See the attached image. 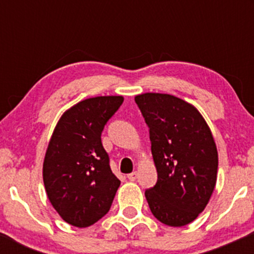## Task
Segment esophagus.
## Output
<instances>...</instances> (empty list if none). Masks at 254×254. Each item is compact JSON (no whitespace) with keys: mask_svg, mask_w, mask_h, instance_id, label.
Instances as JSON below:
<instances>
[{"mask_svg":"<svg viewBox=\"0 0 254 254\" xmlns=\"http://www.w3.org/2000/svg\"><path fill=\"white\" fill-rule=\"evenodd\" d=\"M127 178H129L130 181H135V179L137 178V172L130 173V175H127Z\"/></svg>","mask_w":254,"mask_h":254,"instance_id":"esophagus-1","label":"esophagus"}]
</instances>
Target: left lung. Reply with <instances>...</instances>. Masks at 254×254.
I'll list each match as a JSON object with an SVG mask.
<instances>
[{
	"label": "left lung",
	"instance_id": "left-lung-1",
	"mask_svg": "<svg viewBox=\"0 0 254 254\" xmlns=\"http://www.w3.org/2000/svg\"><path fill=\"white\" fill-rule=\"evenodd\" d=\"M150 129L157 182L145 191L153 216L181 227L205 209L217 177V150L203 115L188 102L165 93L135 97Z\"/></svg>",
	"mask_w": 254,
	"mask_h": 254
}]
</instances>
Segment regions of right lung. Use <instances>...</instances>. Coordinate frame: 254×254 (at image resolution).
Returning a JSON list of instances; mask_svg holds the SVG:
<instances>
[{"label": "right lung", "mask_w": 254, "mask_h": 254, "mask_svg": "<svg viewBox=\"0 0 254 254\" xmlns=\"http://www.w3.org/2000/svg\"><path fill=\"white\" fill-rule=\"evenodd\" d=\"M123 102L122 96L78 102L61 115L51 135L43 165L45 190L54 209L72 226L88 227L102 219L119 188L101 135Z\"/></svg>", "instance_id": "1"}]
</instances>
